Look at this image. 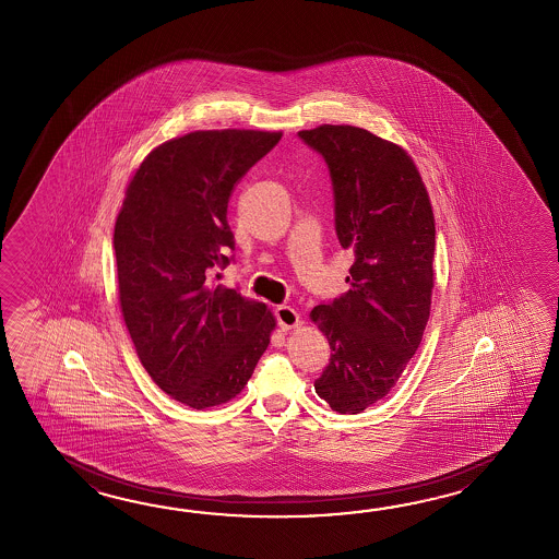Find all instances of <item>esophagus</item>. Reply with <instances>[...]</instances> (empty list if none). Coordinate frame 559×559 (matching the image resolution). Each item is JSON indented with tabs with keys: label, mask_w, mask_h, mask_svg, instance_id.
<instances>
[{
	"label": "esophagus",
	"mask_w": 559,
	"mask_h": 559,
	"mask_svg": "<svg viewBox=\"0 0 559 559\" xmlns=\"http://www.w3.org/2000/svg\"><path fill=\"white\" fill-rule=\"evenodd\" d=\"M275 318H277V323H280V328L284 332L292 330V328H297L301 323L299 313H297L296 309L289 308V306H277L275 308Z\"/></svg>",
	"instance_id": "esophagus-1"
}]
</instances>
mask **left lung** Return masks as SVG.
<instances>
[{
    "mask_svg": "<svg viewBox=\"0 0 559 559\" xmlns=\"http://www.w3.org/2000/svg\"><path fill=\"white\" fill-rule=\"evenodd\" d=\"M297 135L330 169L335 234L356 253L349 289L311 311L332 349L313 388L333 412L359 414L390 393L421 344L433 287V212L400 145L354 126Z\"/></svg>",
    "mask_w": 559,
    "mask_h": 559,
    "instance_id": "8db88e82",
    "label": "left lung"
}]
</instances>
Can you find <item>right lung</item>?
I'll use <instances>...</instances> for the list:
<instances>
[{
  "label": "right lung",
  "mask_w": 559,
  "mask_h": 559,
  "mask_svg": "<svg viewBox=\"0 0 559 559\" xmlns=\"http://www.w3.org/2000/svg\"><path fill=\"white\" fill-rule=\"evenodd\" d=\"M280 131H193L162 143L128 186L116 222L119 301L138 357L174 400L236 397L275 328L265 304L215 285L234 262L227 202Z\"/></svg>",
  "instance_id": "1"
}]
</instances>
